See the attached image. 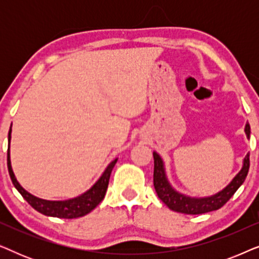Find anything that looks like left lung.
<instances>
[{
	"label": "left lung",
	"mask_w": 259,
	"mask_h": 259,
	"mask_svg": "<svg viewBox=\"0 0 259 259\" xmlns=\"http://www.w3.org/2000/svg\"><path fill=\"white\" fill-rule=\"evenodd\" d=\"M244 132H245L247 139H250L251 131L249 122L245 125ZM153 158V184L158 197L160 198L162 203H164L169 210L186 214H201L221 208L223 205L228 203L230 198H231L233 194H235L236 191L243 185L250 167L249 153H246V155L243 159V165L240 171L233 177L231 182H230L224 189L207 197H191L187 196V194L179 192V191H177L175 187L171 185V183H169V180L167 178V175H166L165 162L160 157V154L154 151Z\"/></svg>",
	"instance_id": "obj_1"
}]
</instances>
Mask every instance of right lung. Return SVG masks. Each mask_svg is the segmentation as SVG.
I'll use <instances>...</instances> for the list:
<instances>
[{"label": "right lung", "mask_w": 259, "mask_h": 259, "mask_svg": "<svg viewBox=\"0 0 259 259\" xmlns=\"http://www.w3.org/2000/svg\"><path fill=\"white\" fill-rule=\"evenodd\" d=\"M10 140H12V126H10L8 133V153H7V165H8L10 179H12L15 189L24 198V200H27L28 204L40 212V213L48 215V217L56 218H79L90 213L92 210H94L105 198L106 191H107L108 187L109 177H111L113 167H114L116 161H118V158H115L114 160L109 162L97 182L87 191H84L83 193L65 200H47L29 193L17 182L12 167V161H10Z\"/></svg>", "instance_id": "1"}]
</instances>
